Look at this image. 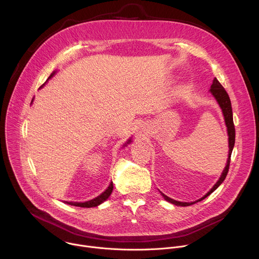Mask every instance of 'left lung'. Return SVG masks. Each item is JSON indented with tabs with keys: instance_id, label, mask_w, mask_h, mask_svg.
I'll return each instance as SVG.
<instances>
[{
	"instance_id": "left-lung-1",
	"label": "left lung",
	"mask_w": 259,
	"mask_h": 259,
	"mask_svg": "<svg viewBox=\"0 0 259 259\" xmlns=\"http://www.w3.org/2000/svg\"><path fill=\"white\" fill-rule=\"evenodd\" d=\"M209 92L215 98V100L217 101L219 107L221 108V112H223V115H224V118H225V123H226V126H227V131H228V136H229V139H228L229 140V155H228L227 164H226V167H225L223 173H221L219 179L216 181V183L212 187V189L206 195H204L201 199H199L197 201H194V202H179V201H176V200H173V199L167 197L166 195H164L162 192L159 191L166 201H168L169 203H172V204H174L176 206L186 207V206H190V205H193V204H195L197 202H200V201L204 200L209 195H211L220 186V184L224 182V180L226 179V177L228 175V172H229L230 163H231V156H232V152H233V149H234V146H235V138H236V131H235L234 120H233L232 103H231V99L229 97V94L227 93V91L225 90L223 85H221L218 82V80L216 78H214Z\"/></svg>"
}]
</instances>
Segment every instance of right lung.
Segmentation results:
<instances>
[{"instance_id": "right-lung-1", "label": "right lung", "mask_w": 259, "mask_h": 259, "mask_svg": "<svg viewBox=\"0 0 259 259\" xmlns=\"http://www.w3.org/2000/svg\"><path fill=\"white\" fill-rule=\"evenodd\" d=\"M56 72H57V70H54V71L51 73V75L49 76V78L47 79V81H46L40 88H43V87L45 86V84H46L51 78H53V76L55 75ZM32 101H33V98H32V100H31L30 103H32ZM131 142H132V137H130V138L126 141V143L123 145V147L127 146V145L130 144ZM113 190H114V186H113V181H112V182L109 183V186L107 187V189H106L103 193H101L99 196H97L96 198H94V199H92V200H89V201H86V202H67V201H64L63 203H65V204H67V205H71V206H76V207H83V208L97 207L98 205L102 204L104 201H106V200L108 199V197L110 196V194H112Z\"/></svg>"}]
</instances>
